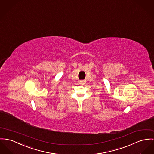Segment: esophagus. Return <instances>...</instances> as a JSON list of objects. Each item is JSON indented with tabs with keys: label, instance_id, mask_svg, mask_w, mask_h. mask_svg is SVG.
<instances>
[{
	"label": "esophagus",
	"instance_id": "1",
	"mask_svg": "<svg viewBox=\"0 0 154 154\" xmlns=\"http://www.w3.org/2000/svg\"><path fill=\"white\" fill-rule=\"evenodd\" d=\"M85 83H86V80H82V81L80 82V84H82V85H84Z\"/></svg>",
	"mask_w": 154,
	"mask_h": 154
}]
</instances>
